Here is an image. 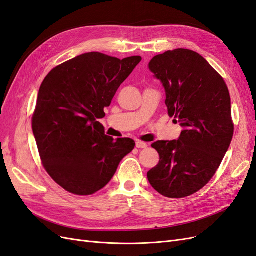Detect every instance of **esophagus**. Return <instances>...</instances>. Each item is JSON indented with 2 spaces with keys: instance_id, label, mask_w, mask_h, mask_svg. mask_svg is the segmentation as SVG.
<instances>
[{
  "instance_id": "34e87169",
  "label": "esophagus",
  "mask_w": 256,
  "mask_h": 256,
  "mask_svg": "<svg viewBox=\"0 0 256 256\" xmlns=\"http://www.w3.org/2000/svg\"><path fill=\"white\" fill-rule=\"evenodd\" d=\"M136 146L138 147V148H146V147H147V143L142 142V141H136Z\"/></svg>"
}]
</instances>
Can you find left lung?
<instances>
[{"label": "left lung", "instance_id": "1", "mask_svg": "<svg viewBox=\"0 0 256 256\" xmlns=\"http://www.w3.org/2000/svg\"><path fill=\"white\" fill-rule=\"evenodd\" d=\"M148 68L164 85L168 113L182 131L178 140L152 144L160 160L147 178L166 198L189 196L212 180L233 138L228 88L210 64L192 50L158 54Z\"/></svg>", "mask_w": 256, "mask_h": 256}]
</instances>
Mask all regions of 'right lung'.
Wrapping results in <instances>:
<instances>
[{
    "label": "right lung",
    "instance_id": "obj_1",
    "mask_svg": "<svg viewBox=\"0 0 256 256\" xmlns=\"http://www.w3.org/2000/svg\"><path fill=\"white\" fill-rule=\"evenodd\" d=\"M141 60L88 52L53 68L42 81L33 134L46 171L66 191L94 194L134 148L132 138L106 136L97 120Z\"/></svg>",
    "mask_w": 256,
    "mask_h": 256
}]
</instances>
